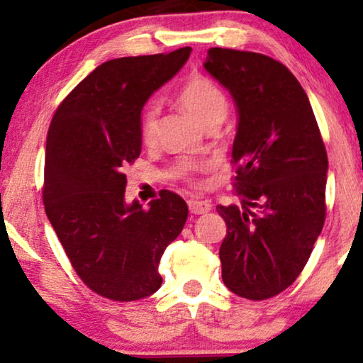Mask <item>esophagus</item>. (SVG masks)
<instances>
[{"label":"esophagus","instance_id":"1","mask_svg":"<svg viewBox=\"0 0 363 363\" xmlns=\"http://www.w3.org/2000/svg\"><path fill=\"white\" fill-rule=\"evenodd\" d=\"M187 206H189V211H191V213H196V216H201V213H207V212H211V208H212V206H211V202H207V201H189L187 202Z\"/></svg>","mask_w":363,"mask_h":363}]
</instances>
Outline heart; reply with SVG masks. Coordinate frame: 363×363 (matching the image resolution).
Here are the masks:
<instances>
[{
	"mask_svg": "<svg viewBox=\"0 0 363 363\" xmlns=\"http://www.w3.org/2000/svg\"><path fill=\"white\" fill-rule=\"evenodd\" d=\"M177 101L184 106L199 123L207 125L211 121L223 120L227 113L228 101L220 86L203 75H194L184 84L176 95ZM141 140L151 145L157 133V110L150 105L141 113ZM184 171H196L194 164H184Z\"/></svg>",
	"mask_w": 363,
	"mask_h": 363,
	"instance_id": "obj_1",
	"label": "heart"
}]
</instances>
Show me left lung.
I'll return each instance as SVG.
<instances>
[{"label":"left lung","instance_id":"1","mask_svg":"<svg viewBox=\"0 0 363 363\" xmlns=\"http://www.w3.org/2000/svg\"><path fill=\"white\" fill-rule=\"evenodd\" d=\"M203 69L237 108L232 157L242 206H217L227 223L222 279L262 301L294 283L325 218L328 152L298 79L268 55L212 48Z\"/></svg>","mask_w":363,"mask_h":363}]
</instances>
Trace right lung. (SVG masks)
Listing matches in <instances>:
<instances>
[{
    "mask_svg": "<svg viewBox=\"0 0 363 363\" xmlns=\"http://www.w3.org/2000/svg\"><path fill=\"white\" fill-rule=\"evenodd\" d=\"M191 50L104 62L50 121L45 213L82 281L104 298L128 303L156 293L162 253L187 220V203L174 192L161 191L146 211L126 202L123 167L141 152L143 106Z\"/></svg>",
    "mask_w": 363,
    "mask_h": 363,
    "instance_id": "right-lung-1",
    "label": "right lung"
}]
</instances>
